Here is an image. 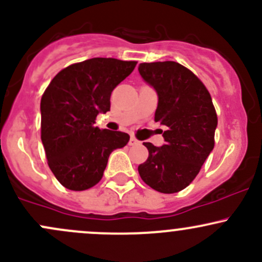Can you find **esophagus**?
Wrapping results in <instances>:
<instances>
[{"mask_svg":"<svg viewBox=\"0 0 262 262\" xmlns=\"http://www.w3.org/2000/svg\"><path fill=\"white\" fill-rule=\"evenodd\" d=\"M140 142L138 139H136L134 137H132L130 139H129V145H139Z\"/></svg>","mask_w":262,"mask_h":262,"instance_id":"34e87169","label":"esophagus"}]
</instances>
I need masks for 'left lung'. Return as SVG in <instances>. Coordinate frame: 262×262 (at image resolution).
Instances as JSON below:
<instances>
[{"mask_svg": "<svg viewBox=\"0 0 262 262\" xmlns=\"http://www.w3.org/2000/svg\"><path fill=\"white\" fill-rule=\"evenodd\" d=\"M138 71L158 95L154 120L167 126L162 147L143 143L149 156L138 172L156 191L176 193L196 178L213 149L216 110L202 81L178 62H143Z\"/></svg>", "mask_w": 262, "mask_h": 262, "instance_id": "obj_1", "label": "left lung"}]
</instances>
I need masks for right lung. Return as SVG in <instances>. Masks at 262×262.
Returning <instances> with one entry per match:
<instances>
[{
	"instance_id": "1",
	"label": "right lung",
	"mask_w": 262,
	"mask_h": 262,
	"mask_svg": "<svg viewBox=\"0 0 262 262\" xmlns=\"http://www.w3.org/2000/svg\"><path fill=\"white\" fill-rule=\"evenodd\" d=\"M137 61L94 57L73 64L52 79L41 98V140L49 167L71 191L92 188L103 177L110 153L129 136L99 129L95 118L110 110V95Z\"/></svg>"
}]
</instances>
